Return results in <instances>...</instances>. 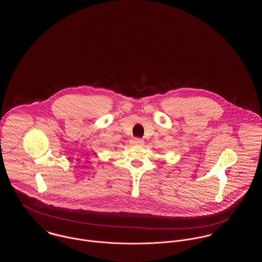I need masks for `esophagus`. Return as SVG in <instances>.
<instances>
[{"label":"esophagus","instance_id":"34e87169","mask_svg":"<svg viewBox=\"0 0 262 262\" xmlns=\"http://www.w3.org/2000/svg\"><path fill=\"white\" fill-rule=\"evenodd\" d=\"M130 142H132V144H135V145H142L144 143V141L138 137H134Z\"/></svg>","mask_w":262,"mask_h":262}]
</instances>
